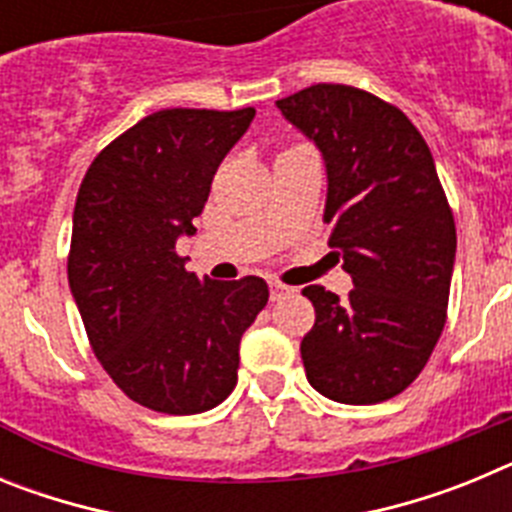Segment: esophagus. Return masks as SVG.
I'll return each mask as SVG.
<instances>
[{
	"label": "esophagus",
	"mask_w": 512,
	"mask_h": 512,
	"mask_svg": "<svg viewBox=\"0 0 512 512\" xmlns=\"http://www.w3.org/2000/svg\"><path fill=\"white\" fill-rule=\"evenodd\" d=\"M292 292H295V289L287 287V284H282V282H269V295H271V302H279V300H282V297L292 295Z\"/></svg>",
	"instance_id": "1"
}]
</instances>
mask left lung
<instances>
[{
  "label": "left lung",
  "instance_id": "obj_1",
  "mask_svg": "<svg viewBox=\"0 0 512 512\" xmlns=\"http://www.w3.org/2000/svg\"><path fill=\"white\" fill-rule=\"evenodd\" d=\"M277 107L320 148L330 248L354 279L346 300L320 284L302 295L307 382L343 405L408 390L446 325L456 225L431 148L395 104L346 84H312Z\"/></svg>",
  "mask_w": 512,
  "mask_h": 512
}]
</instances>
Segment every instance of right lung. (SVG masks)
Segmentation results:
<instances>
[{"label":"right lung","instance_id":"1","mask_svg":"<svg viewBox=\"0 0 512 512\" xmlns=\"http://www.w3.org/2000/svg\"><path fill=\"white\" fill-rule=\"evenodd\" d=\"M253 115L153 112L97 153L76 194L69 287L89 346L112 382L156 413L220 405L238 382L241 336L269 302L264 279H200L176 253Z\"/></svg>","mask_w":512,"mask_h":512}]
</instances>
